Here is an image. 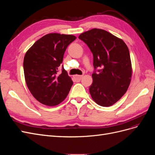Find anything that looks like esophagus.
Here are the masks:
<instances>
[{
  "instance_id": "1",
  "label": "esophagus",
  "mask_w": 155,
  "mask_h": 155,
  "mask_svg": "<svg viewBox=\"0 0 155 155\" xmlns=\"http://www.w3.org/2000/svg\"><path fill=\"white\" fill-rule=\"evenodd\" d=\"M82 77H83V76H79V75H76V76H74V79H76V81H80L81 78H82Z\"/></svg>"
}]
</instances>
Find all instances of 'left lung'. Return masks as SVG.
I'll use <instances>...</instances> for the list:
<instances>
[{"instance_id":"obj_1","label":"left lung","mask_w":155,"mask_h":155,"mask_svg":"<svg viewBox=\"0 0 155 155\" xmlns=\"http://www.w3.org/2000/svg\"><path fill=\"white\" fill-rule=\"evenodd\" d=\"M79 39L93 54L95 69L89 88L92 100L102 107L114 105L127 91L132 78V64L124 41L104 30L93 28L82 33Z\"/></svg>"}]
</instances>
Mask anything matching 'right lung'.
<instances>
[{"instance_id":"right-lung-1","label":"right lung","mask_w":155,"mask_h":155,"mask_svg":"<svg viewBox=\"0 0 155 155\" xmlns=\"http://www.w3.org/2000/svg\"><path fill=\"white\" fill-rule=\"evenodd\" d=\"M76 39L72 35L51 33L42 37L28 50L23 67L31 94L42 104L55 106L68 94L73 85L64 68L59 73L67 46Z\"/></svg>"}]
</instances>
